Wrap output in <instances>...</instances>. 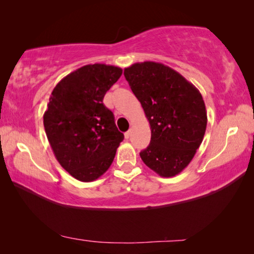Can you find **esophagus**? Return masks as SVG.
Segmentation results:
<instances>
[{"label": "esophagus", "instance_id": "34e87169", "mask_svg": "<svg viewBox=\"0 0 254 254\" xmlns=\"http://www.w3.org/2000/svg\"><path fill=\"white\" fill-rule=\"evenodd\" d=\"M124 136H126V139H128V137L131 136V131H127V132L124 133Z\"/></svg>", "mask_w": 254, "mask_h": 254}]
</instances>
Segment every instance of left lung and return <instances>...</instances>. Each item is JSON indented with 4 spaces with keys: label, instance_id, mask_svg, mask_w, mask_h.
I'll return each mask as SVG.
<instances>
[{
    "label": "left lung",
    "instance_id": "8db88e82",
    "mask_svg": "<svg viewBox=\"0 0 254 254\" xmlns=\"http://www.w3.org/2000/svg\"><path fill=\"white\" fill-rule=\"evenodd\" d=\"M151 128L142 161L161 177L186 168L199 148L207 126L203 96L194 85L160 63H136L124 69Z\"/></svg>",
    "mask_w": 254,
    "mask_h": 254
}]
</instances>
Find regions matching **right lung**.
I'll list each match as a JSON object with an SVG mask.
<instances>
[{"mask_svg": "<svg viewBox=\"0 0 254 254\" xmlns=\"http://www.w3.org/2000/svg\"><path fill=\"white\" fill-rule=\"evenodd\" d=\"M122 75L120 67L94 64L59 81L44 114L45 131L58 162L80 182H93L110 168L124 139L103 104Z\"/></svg>", "mask_w": 254, "mask_h": 254, "instance_id": "obj_1", "label": "right lung"}]
</instances>
